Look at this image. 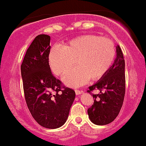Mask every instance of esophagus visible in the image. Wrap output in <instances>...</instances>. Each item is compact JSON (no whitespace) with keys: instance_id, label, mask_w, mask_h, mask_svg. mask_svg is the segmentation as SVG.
Listing matches in <instances>:
<instances>
[{"instance_id":"esophagus-1","label":"esophagus","mask_w":146,"mask_h":146,"mask_svg":"<svg viewBox=\"0 0 146 146\" xmlns=\"http://www.w3.org/2000/svg\"><path fill=\"white\" fill-rule=\"evenodd\" d=\"M82 92V91H80V90H79V89H75V94H77V95H80Z\"/></svg>"}]
</instances>
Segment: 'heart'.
<instances>
[{"label": "heart", "mask_w": 146, "mask_h": 146, "mask_svg": "<svg viewBox=\"0 0 146 146\" xmlns=\"http://www.w3.org/2000/svg\"><path fill=\"white\" fill-rule=\"evenodd\" d=\"M112 40L97 35H84L73 38L63 47L55 46L49 56L50 64L57 75H63L76 64L78 67L64 77L66 84L77 87L89 80H96L108 72L115 58Z\"/></svg>", "instance_id": "b5f03b06"}]
</instances>
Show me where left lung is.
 I'll list each match as a JSON object with an SVG mask.
<instances>
[{"label": "left lung", "instance_id": "1", "mask_svg": "<svg viewBox=\"0 0 146 146\" xmlns=\"http://www.w3.org/2000/svg\"><path fill=\"white\" fill-rule=\"evenodd\" d=\"M117 58L99 82L89 87L87 92L93 95L94 104L88 109L90 120L96 125H106L115 119L123 105L125 96V61L119 46L116 47ZM94 90L100 93L94 94Z\"/></svg>", "mask_w": 146, "mask_h": 146}]
</instances>
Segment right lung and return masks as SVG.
Masks as SVG:
<instances>
[{
    "label": "right lung",
    "instance_id": "1",
    "mask_svg": "<svg viewBox=\"0 0 146 146\" xmlns=\"http://www.w3.org/2000/svg\"><path fill=\"white\" fill-rule=\"evenodd\" d=\"M50 43L48 35L34 38L21 64V75L25 102L33 118L43 127L56 129L66 121L75 92L52 74Z\"/></svg>",
    "mask_w": 146,
    "mask_h": 146
}]
</instances>
